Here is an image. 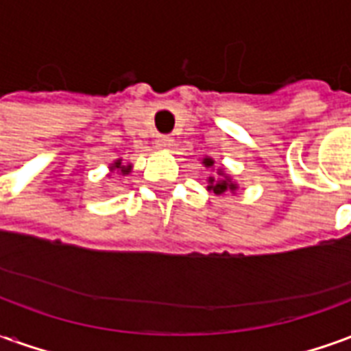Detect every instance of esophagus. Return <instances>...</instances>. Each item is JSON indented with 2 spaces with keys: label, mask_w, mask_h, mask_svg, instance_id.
Here are the masks:
<instances>
[{
  "label": "esophagus",
  "mask_w": 351,
  "mask_h": 351,
  "mask_svg": "<svg viewBox=\"0 0 351 351\" xmlns=\"http://www.w3.org/2000/svg\"><path fill=\"white\" fill-rule=\"evenodd\" d=\"M171 145H173V138L167 137V135H160V137L156 138V146L158 148H169Z\"/></svg>",
  "instance_id": "obj_1"
}]
</instances>
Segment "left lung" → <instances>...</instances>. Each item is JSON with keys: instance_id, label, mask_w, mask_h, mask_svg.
I'll use <instances>...</instances> for the list:
<instances>
[{"instance_id": "obj_1", "label": "left lung", "mask_w": 351, "mask_h": 351, "mask_svg": "<svg viewBox=\"0 0 351 351\" xmlns=\"http://www.w3.org/2000/svg\"><path fill=\"white\" fill-rule=\"evenodd\" d=\"M203 165L205 167H213L214 165V160L213 158H203ZM218 176L220 178H216V176H208V191H214L216 195H221V193H226V191H235L239 186H237L231 178H229L226 173H223V169H218Z\"/></svg>"}]
</instances>
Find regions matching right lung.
Here are the masks:
<instances>
[{
	"mask_svg": "<svg viewBox=\"0 0 351 351\" xmlns=\"http://www.w3.org/2000/svg\"><path fill=\"white\" fill-rule=\"evenodd\" d=\"M110 169H118L122 175H130L131 173V165H122V160H116L112 165H110Z\"/></svg>",
	"mask_w": 351,
	"mask_h": 351,
	"instance_id": "obj_1",
	"label": "right lung"
}]
</instances>
